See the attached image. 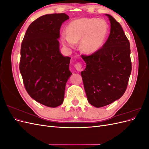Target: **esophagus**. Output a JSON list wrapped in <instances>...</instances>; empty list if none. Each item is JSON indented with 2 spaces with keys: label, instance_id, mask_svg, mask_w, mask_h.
<instances>
[{
  "label": "esophagus",
  "instance_id": "obj_1",
  "mask_svg": "<svg viewBox=\"0 0 149 149\" xmlns=\"http://www.w3.org/2000/svg\"><path fill=\"white\" fill-rule=\"evenodd\" d=\"M74 67H75L76 70H77V71H81V70H82L83 66H82L81 63H77L75 64Z\"/></svg>",
  "mask_w": 149,
  "mask_h": 149
}]
</instances>
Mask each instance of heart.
<instances>
[{
  "label": "heart",
  "mask_w": 149,
  "mask_h": 149,
  "mask_svg": "<svg viewBox=\"0 0 149 149\" xmlns=\"http://www.w3.org/2000/svg\"><path fill=\"white\" fill-rule=\"evenodd\" d=\"M107 33L108 25L104 20L82 18L71 22L68 26L67 32H62L61 40L64 45L73 47L81 40V49L84 53H91L102 46Z\"/></svg>",
  "instance_id": "heart-1"
}]
</instances>
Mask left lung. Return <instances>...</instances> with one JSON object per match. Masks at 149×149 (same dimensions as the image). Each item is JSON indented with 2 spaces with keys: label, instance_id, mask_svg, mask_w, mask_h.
<instances>
[{
  "label": "left lung",
  "instance_id": "1",
  "mask_svg": "<svg viewBox=\"0 0 149 149\" xmlns=\"http://www.w3.org/2000/svg\"><path fill=\"white\" fill-rule=\"evenodd\" d=\"M111 31L101 48L81 55L86 68L81 71L88 102L96 107L109 105L125 93L132 70L130 43L119 22L109 14Z\"/></svg>",
  "mask_w": 149,
  "mask_h": 149
}]
</instances>
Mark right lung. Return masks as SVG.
Segmentation results:
<instances>
[{
	"mask_svg": "<svg viewBox=\"0 0 149 149\" xmlns=\"http://www.w3.org/2000/svg\"><path fill=\"white\" fill-rule=\"evenodd\" d=\"M69 19L66 13L38 18L26 30L20 49L19 69L26 91L34 100L48 107L63 102L66 83L72 74L71 58L60 52V30Z\"/></svg>",
	"mask_w": 149,
	"mask_h": 149,
	"instance_id": "right-lung-1",
	"label": "right lung"
}]
</instances>
